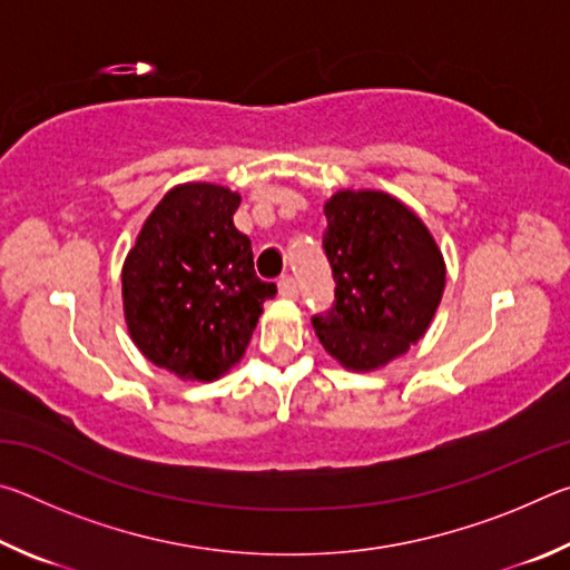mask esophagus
Here are the masks:
<instances>
[{"label":"esophagus","mask_w":570,"mask_h":570,"mask_svg":"<svg viewBox=\"0 0 570 570\" xmlns=\"http://www.w3.org/2000/svg\"><path fill=\"white\" fill-rule=\"evenodd\" d=\"M278 294L284 298H296L298 296V284L294 276H282L278 278Z\"/></svg>","instance_id":"esophagus-1"}]
</instances>
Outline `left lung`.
Here are the masks:
<instances>
[{
  "label": "left lung",
  "instance_id": "obj_1",
  "mask_svg": "<svg viewBox=\"0 0 570 570\" xmlns=\"http://www.w3.org/2000/svg\"><path fill=\"white\" fill-rule=\"evenodd\" d=\"M334 306L312 316L336 362L372 372L420 342L445 292V258L420 216L382 190H340L324 204Z\"/></svg>",
  "mask_w": 570,
  "mask_h": 570
}]
</instances>
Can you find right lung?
Segmentation results:
<instances>
[{
	"label": "right lung",
	"mask_w": 570,
	"mask_h": 570,
	"mask_svg": "<svg viewBox=\"0 0 570 570\" xmlns=\"http://www.w3.org/2000/svg\"><path fill=\"white\" fill-rule=\"evenodd\" d=\"M238 204V193L216 183L170 188L122 264L130 340L180 380L226 374L276 294L256 276L250 240L234 226Z\"/></svg>",
	"instance_id": "right-lung-1"
}]
</instances>
